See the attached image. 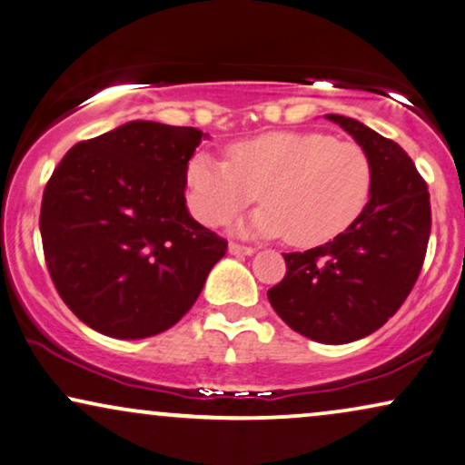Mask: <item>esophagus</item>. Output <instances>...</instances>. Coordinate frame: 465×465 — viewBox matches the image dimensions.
<instances>
[{
  "mask_svg": "<svg viewBox=\"0 0 465 465\" xmlns=\"http://www.w3.org/2000/svg\"><path fill=\"white\" fill-rule=\"evenodd\" d=\"M229 252L236 257H249L255 252V249L252 246H244V244H238V242H229Z\"/></svg>",
  "mask_w": 465,
  "mask_h": 465,
  "instance_id": "obj_1",
  "label": "esophagus"
}]
</instances>
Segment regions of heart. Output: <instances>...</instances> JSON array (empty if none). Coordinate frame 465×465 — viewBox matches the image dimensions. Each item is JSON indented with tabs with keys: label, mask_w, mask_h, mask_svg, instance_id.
<instances>
[{
	"label": "heart",
	"mask_w": 465,
	"mask_h": 465,
	"mask_svg": "<svg viewBox=\"0 0 465 465\" xmlns=\"http://www.w3.org/2000/svg\"><path fill=\"white\" fill-rule=\"evenodd\" d=\"M373 164L354 141L324 133H270L229 148V161L195 152L184 186L191 213L216 227L255 202L242 223L257 236H287L296 246L326 244L348 229L367 205Z\"/></svg>",
	"instance_id": "obj_1"
}]
</instances>
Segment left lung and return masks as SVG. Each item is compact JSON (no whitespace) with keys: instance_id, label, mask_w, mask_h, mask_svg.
Instances as JSON below:
<instances>
[{"instance_id":"left-lung-1","label":"left lung","mask_w":465,"mask_h":465,"mask_svg":"<svg viewBox=\"0 0 465 465\" xmlns=\"http://www.w3.org/2000/svg\"><path fill=\"white\" fill-rule=\"evenodd\" d=\"M326 120L371 158V195L341 236L285 252V279L270 287L268 301L292 331L341 345L384 326L412 292L425 262L431 208L425 180L401 145L351 117L328 114Z\"/></svg>"}]
</instances>
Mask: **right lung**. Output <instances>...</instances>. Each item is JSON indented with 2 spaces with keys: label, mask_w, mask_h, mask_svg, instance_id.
Returning <instances> with one entry per match:
<instances>
[{
  "label": "right lung",
  "mask_w": 465,
  "mask_h": 465,
  "mask_svg": "<svg viewBox=\"0 0 465 465\" xmlns=\"http://www.w3.org/2000/svg\"><path fill=\"white\" fill-rule=\"evenodd\" d=\"M197 128L133 120L81 141L43 195L40 236L62 301L115 339H145L186 315L227 240L193 219L184 172Z\"/></svg>",
  "instance_id": "1"
}]
</instances>
